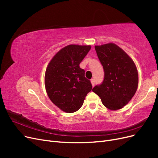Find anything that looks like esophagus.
Instances as JSON below:
<instances>
[{"label": "esophagus", "instance_id": "esophagus-1", "mask_svg": "<svg viewBox=\"0 0 158 158\" xmlns=\"http://www.w3.org/2000/svg\"><path fill=\"white\" fill-rule=\"evenodd\" d=\"M91 83H92V86H94V85H95V80L94 79H92V80H91Z\"/></svg>", "mask_w": 158, "mask_h": 158}]
</instances>
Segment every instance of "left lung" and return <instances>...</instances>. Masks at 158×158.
Segmentation results:
<instances>
[{
  "label": "left lung",
  "mask_w": 158,
  "mask_h": 158,
  "mask_svg": "<svg viewBox=\"0 0 158 158\" xmlns=\"http://www.w3.org/2000/svg\"><path fill=\"white\" fill-rule=\"evenodd\" d=\"M95 51L103 67L104 79L92 91L110 110L123 108L135 95L138 85L136 66L132 59L117 45L109 43L95 45Z\"/></svg>",
  "instance_id": "left-lung-1"
}]
</instances>
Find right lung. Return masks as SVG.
<instances>
[{"label":"right lung","mask_w":158,"mask_h":158,"mask_svg":"<svg viewBox=\"0 0 158 158\" xmlns=\"http://www.w3.org/2000/svg\"><path fill=\"white\" fill-rule=\"evenodd\" d=\"M90 49V45L66 46L56 52L47 67V94L51 101L66 113L77 111L92 89L84 70L79 66Z\"/></svg>","instance_id":"right-lung-1"}]
</instances>
